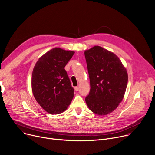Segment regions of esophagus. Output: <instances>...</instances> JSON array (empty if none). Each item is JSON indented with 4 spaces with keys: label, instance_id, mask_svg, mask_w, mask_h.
Masks as SVG:
<instances>
[{
    "label": "esophagus",
    "instance_id": "34e87169",
    "mask_svg": "<svg viewBox=\"0 0 155 155\" xmlns=\"http://www.w3.org/2000/svg\"><path fill=\"white\" fill-rule=\"evenodd\" d=\"M74 90L77 92V91H78V90H79V88H78V87H74Z\"/></svg>",
    "mask_w": 155,
    "mask_h": 155
}]
</instances>
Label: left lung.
<instances>
[{"mask_svg": "<svg viewBox=\"0 0 155 155\" xmlns=\"http://www.w3.org/2000/svg\"><path fill=\"white\" fill-rule=\"evenodd\" d=\"M91 90L85 102L91 111L107 115L114 111L124 97L128 75L113 52L95 45L85 50Z\"/></svg>", "mask_w": 155, "mask_h": 155, "instance_id": "left-lung-1", "label": "left lung"}]
</instances>
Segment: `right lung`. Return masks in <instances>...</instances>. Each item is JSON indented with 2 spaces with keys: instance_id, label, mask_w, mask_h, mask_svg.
I'll use <instances>...</instances> for the list:
<instances>
[{
  "instance_id": "right-lung-1",
  "label": "right lung",
  "mask_w": 155,
  "mask_h": 155,
  "mask_svg": "<svg viewBox=\"0 0 155 155\" xmlns=\"http://www.w3.org/2000/svg\"><path fill=\"white\" fill-rule=\"evenodd\" d=\"M74 53L54 48L41 57L34 67L31 79L33 95L50 114L63 113L73 98L74 89L64 67Z\"/></svg>"
}]
</instances>
